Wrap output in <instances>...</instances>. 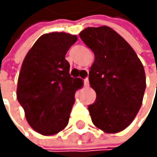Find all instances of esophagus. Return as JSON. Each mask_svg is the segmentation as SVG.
I'll use <instances>...</instances> for the list:
<instances>
[{
	"instance_id": "1",
	"label": "esophagus",
	"mask_w": 157,
	"mask_h": 157,
	"mask_svg": "<svg viewBox=\"0 0 157 157\" xmlns=\"http://www.w3.org/2000/svg\"><path fill=\"white\" fill-rule=\"evenodd\" d=\"M84 85L85 86H89V81H88V78H86V79H84Z\"/></svg>"
}]
</instances>
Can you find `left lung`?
Here are the masks:
<instances>
[{"instance_id": "left-lung-1", "label": "left lung", "mask_w": 157, "mask_h": 157, "mask_svg": "<svg viewBox=\"0 0 157 157\" xmlns=\"http://www.w3.org/2000/svg\"><path fill=\"white\" fill-rule=\"evenodd\" d=\"M79 36L95 56L88 75L97 94L88 106L90 118L105 133H119L132 123L142 105L143 65L128 42L108 26L87 27Z\"/></svg>"}]
</instances>
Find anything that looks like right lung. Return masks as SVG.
I'll list each match as a JSON object with an SVG mask.
<instances>
[{"label":"right lung","mask_w":157,"mask_h":157,"mask_svg":"<svg viewBox=\"0 0 157 157\" xmlns=\"http://www.w3.org/2000/svg\"><path fill=\"white\" fill-rule=\"evenodd\" d=\"M77 36L65 32L42 35L22 62L17 86V101L29 125L43 136H52L69 123L75 92L83 80L70 75L65 56Z\"/></svg>","instance_id":"add662e5"}]
</instances>
